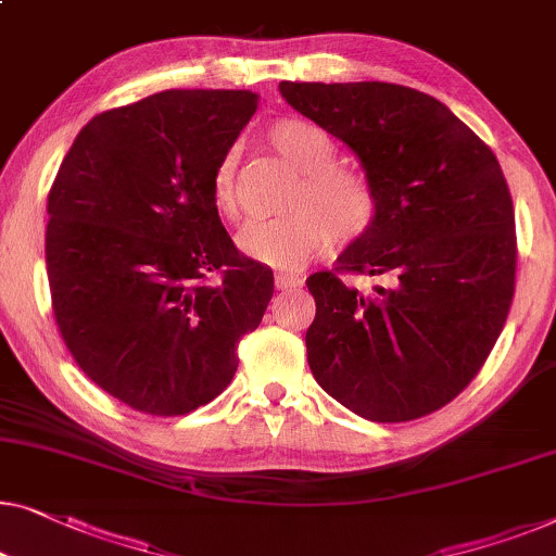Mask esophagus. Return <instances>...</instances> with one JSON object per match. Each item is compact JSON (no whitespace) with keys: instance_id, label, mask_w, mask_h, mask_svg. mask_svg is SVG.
Segmentation results:
<instances>
[{"instance_id":"34e87169","label":"esophagus","mask_w":556,"mask_h":556,"mask_svg":"<svg viewBox=\"0 0 556 556\" xmlns=\"http://www.w3.org/2000/svg\"><path fill=\"white\" fill-rule=\"evenodd\" d=\"M301 286H303V278L293 276V273H278L276 276L278 291H298Z\"/></svg>"}]
</instances>
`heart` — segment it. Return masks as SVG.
Wrapping results in <instances>:
<instances>
[{"label":"heart","mask_w":556,"mask_h":556,"mask_svg":"<svg viewBox=\"0 0 556 556\" xmlns=\"http://www.w3.org/2000/svg\"><path fill=\"white\" fill-rule=\"evenodd\" d=\"M270 148L288 160L301 178L286 207L273 220L248 223L238 236L240 253L278 270H298L338 245H351L378 220V192L361 170L338 165V148L324 127L303 117H280L265 132ZM238 148L218 157L211 175V200L223 218L240 215Z\"/></svg>","instance_id":"b5f03b06"}]
</instances>
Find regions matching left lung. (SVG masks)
<instances>
[{
    "mask_svg": "<svg viewBox=\"0 0 556 556\" xmlns=\"http://www.w3.org/2000/svg\"><path fill=\"white\" fill-rule=\"evenodd\" d=\"M293 110L349 144L378 220L305 280L320 389L368 421L439 412L481 371L509 316L517 230L492 148L444 102L391 83H280ZM349 275L387 283L364 294Z\"/></svg>",
    "mask_w": 556,
    "mask_h": 556,
    "instance_id": "left-lung-1",
    "label": "left lung"
}]
</instances>
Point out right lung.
<instances>
[{
    "label": "right lung",
    "instance_id": "add662e5",
    "mask_svg": "<svg viewBox=\"0 0 556 556\" xmlns=\"http://www.w3.org/2000/svg\"><path fill=\"white\" fill-rule=\"evenodd\" d=\"M258 110L248 90H165L94 115L47 195L52 311L72 358L135 412L182 416L228 389L273 270L211 200L218 157Z\"/></svg>",
    "mask_w": 556,
    "mask_h": 556
}]
</instances>
